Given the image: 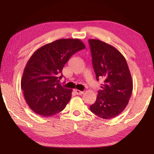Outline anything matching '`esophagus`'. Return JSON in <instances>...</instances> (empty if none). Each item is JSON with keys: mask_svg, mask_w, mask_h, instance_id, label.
I'll return each mask as SVG.
<instances>
[{"mask_svg": "<svg viewBox=\"0 0 154 154\" xmlns=\"http://www.w3.org/2000/svg\"><path fill=\"white\" fill-rule=\"evenodd\" d=\"M74 92L76 94H83V91H81V90H77V89H75L74 90Z\"/></svg>", "mask_w": 154, "mask_h": 154, "instance_id": "1", "label": "esophagus"}]
</instances>
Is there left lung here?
Returning a JSON list of instances; mask_svg holds the SVG:
<instances>
[{
    "instance_id": "obj_1",
    "label": "left lung",
    "mask_w": 154,
    "mask_h": 154,
    "mask_svg": "<svg viewBox=\"0 0 154 154\" xmlns=\"http://www.w3.org/2000/svg\"><path fill=\"white\" fill-rule=\"evenodd\" d=\"M88 41L97 81H104L90 111L102 119H113L125 109L131 97V74L125 57L116 48L97 39Z\"/></svg>"
}]
</instances>
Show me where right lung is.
I'll return each mask as SVG.
<instances>
[{
  "label": "right lung",
  "mask_w": 154,
  "mask_h": 154,
  "mask_svg": "<svg viewBox=\"0 0 154 154\" xmlns=\"http://www.w3.org/2000/svg\"><path fill=\"white\" fill-rule=\"evenodd\" d=\"M85 48L77 38L59 39L34 52L23 73L21 87L25 100L37 114L48 117L60 113L71 97L72 90L59 83L71 55Z\"/></svg>",
  "instance_id": "obj_1"
}]
</instances>
